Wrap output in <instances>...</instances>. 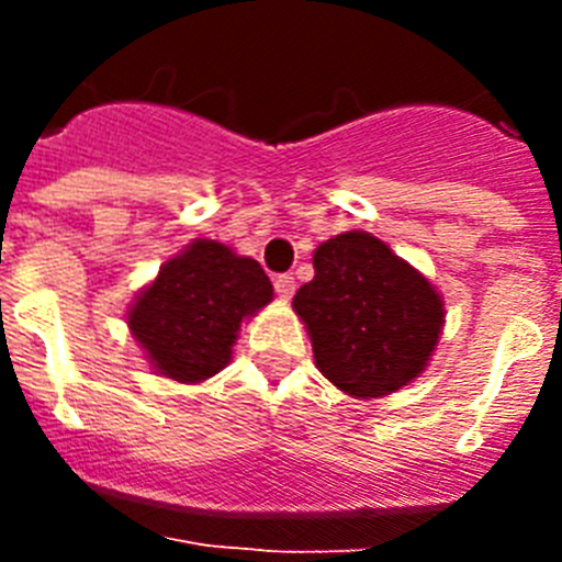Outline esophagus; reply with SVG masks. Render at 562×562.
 I'll return each mask as SVG.
<instances>
[{
  "label": "esophagus",
  "instance_id": "obj_1",
  "mask_svg": "<svg viewBox=\"0 0 562 562\" xmlns=\"http://www.w3.org/2000/svg\"><path fill=\"white\" fill-rule=\"evenodd\" d=\"M276 292L278 297H284V301H290L292 295H295V278L286 272V276H278L276 278Z\"/></svg>",
  "mask_w": 562,
  "mask_h": 562
}]
</instances>
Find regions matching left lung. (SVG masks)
<instances>
[{
	"label": "left lung",
	"instance_id": "8db88e82",
	"mask_svg": "<svg viewBox=\"0 0 562 562\" xmlns=\"http://www.w3.org/2000/svg\"><path fill=\"white\" fill-rule=\"evenodd\" d=\"M312 265L315 278L292 306L326 380L369 400L425 371L445 326V301L428 278L362 231L324 241Z\"/></svg>",
	"mask_w": 562,
	"mask_h": 562
}]
</instances>
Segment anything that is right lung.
Listing matches in <instances>:
<instances>
[{
    "mask_svg": "<svg viewBox=\"0 0 562 562\" xmlns=\"http://www.w3.org/2000/svg\"><path fill=\"white\" fill-rule=\"evenodd\" d=\"M270 301L272 284L258 261L196 238L160 267L126 321L154 371L202 382L225 369L241 321Z\"/></svg>",
    "mask_w": 562,
    "mask_h": 562,
    "instance_id": "right-lung-1",
    "label": "right lung"
}]
</instances>
